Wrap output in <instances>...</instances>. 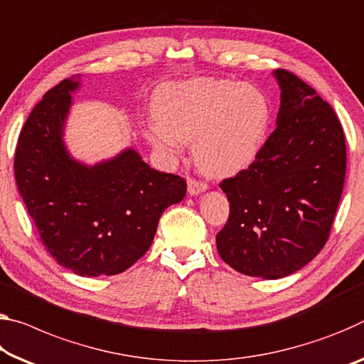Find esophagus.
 Returning a JSON list of instances; mask_svg holds the SVG:
<instances>
[{
	"instance_id": "obj_1",
	"label": "esophagus",
	"mask_w": 364,
	"mask_h": 364,
	"mask_svg": "<svg viewBox=\"0 0 364 364\" xmlns=\"http://www.w3.org/2000/svg\"><path fill=\"white\" fill-rule=\"evenodd\" d=\"M205 189H207V183L196 180V178H189L188 180V193L191 196L203 193V191H205Z\"/></svg>"
}]
</instances>
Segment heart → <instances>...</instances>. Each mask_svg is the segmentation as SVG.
I'll list each match as a JSON object with an SVG mask.
<instances>
[{"label":"heart","instance_id":"1","mask_svg":"<svg viewBox=\"0 0 364 364\" xmlns=\"http://www.w3.org/2000/svg\"><path fill=\"white\" fill-rule=\"evenodd\" d=\"M147 137L166 154L194 141L198 165L210 175H233L257 157L267 137L270 105L255 85L203 77L171 84L155 99Z\"/></svg>","mask_w":364,"mask_h":364}]
</instances>
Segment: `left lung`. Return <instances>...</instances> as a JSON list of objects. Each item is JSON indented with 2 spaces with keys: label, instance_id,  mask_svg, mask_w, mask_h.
Here are the masks:
<instances>
[{
  "label": "left lung",
  "instance_id": "obj_1",
  "mask_svg": "<svg viewBox=\"0 0 364 364\" xmlns=\"http://www.w3.org/2000/svg\"><path fill=\"white\" fill-rule=\"evenodd\" d=\"M277 128L247 168L220 188L230 215L218 255L238 272L282 279L314 259L331 235L347 171L343 128L309 84L277 69Z\"/></svg>",
  "mask_w": 364,
  "mask_h": 364
}]
</instances>
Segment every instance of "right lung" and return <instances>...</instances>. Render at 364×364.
<instances>
[{"label": "right lung", "mask_w": 364, "mask_h": 364, "mask_svg": "<svg viewBox=\"0 0 364 364\" xmlns=\"http://www.w3.org/2000/svg\"><path fill=\"white\" fill-rule=\"evenodd\" d=\"M77 85L63 79L28 114L16 146V183L58 264L80 277L114 275L146 255L186 181L152 170L132 149L92 168L69 157L61 136Z\"/></svg>", "instance_id": "right-lung-1"}]
</instances>
